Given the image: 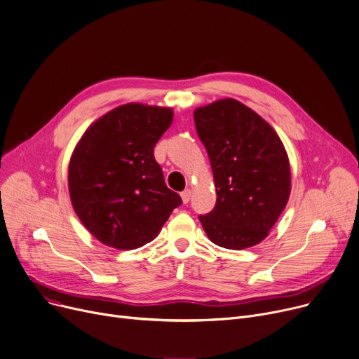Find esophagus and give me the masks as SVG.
<instances>
[{
	"label": "esophagus",
	"instance_id": "obj_1",
	"mask_svg": "<svg viewBox=\"0 0 359 359\" xmlns=\"http://www.w3.org/2000/svg\"><path fill=\"white\" fill-rule=\"evenodd\" d=\"M181 198H182V203L184 204H188L189 200H191V189H185L181 192Z\"/></svg>",
	"mask_w": 359,
	"mask_h": 359
}]
</instances>
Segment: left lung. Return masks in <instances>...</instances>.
Wrapping results in <instances>:
<instances>
[{"label":"left lung","instance_id":"left-lung-1","mask_svg":"<svg viewBox=\"0 0 359 359\" xmlns=\"http://www.w3.org/2000/svg\"><path fill=\"white\" fill-rule=\"evenodd\" d=\"M217 192L211 212L200 215L208 238L241 250L264 240L290 194V165L274 129L255 110L222 99L194 110Z\"/></svg>","mask_w":359,"mask_h":359}]
</instances>
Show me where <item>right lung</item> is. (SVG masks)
Instances as JSON below:
<instances>
[{
  "instance_id": "1",
  "label": "right lung",
  "mask_w": 359,
  "mask_h": 359,
  "mask_svg": "<svg viewBox=\"0 0 359 359\" xmlns=\"http://www.w3.org/2000/svg\"><path fill=\"white\" fill-rule=\"evenodd\" d=\"M170 107L122 104L81 136L69 163V192L80 222L119 250L152 241L181 197L165 184L154 147L171 123Z\"/></svg>"
}]
</instances>
